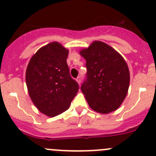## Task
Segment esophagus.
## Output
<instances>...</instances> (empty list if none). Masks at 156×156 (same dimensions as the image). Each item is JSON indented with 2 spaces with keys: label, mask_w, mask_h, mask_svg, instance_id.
<instances>
[{
  "label": "esophagus",
  "mask_w": 156,
  "mask_h": 156,
  "mask_svg": "<svg viewBox=\"0 0 156 156\" xmlns=\"http://www.w3.org/2000/svg\"><path fill=\"white\" fill-rule=\"evenodd\" d=\"M76 82L78 83L79 84H80V83H81V77L80 76H78L76 78Z\"/></svg>",
  "instance_id": "esophagus-1"
}]
</instances>
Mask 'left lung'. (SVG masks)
<instances>
[{
    "instance_id": "8db88e82",
    "label": "left lung",
    "mask_w": 156,
    "mask_h": 156,
    "mask_svg": "<svg viewBox=\"0 0 156 156\" xmlns=\"http://www.w3.org/2000/svg\"><path fill=\"white\" fill-rule=\"evenodd\" d=\"M87 61V80L81 86L89 106L102 114L115 111L124 101L130 75L121 54L102 41H93L80 51Z\"/></svg>"
}]
</instances>
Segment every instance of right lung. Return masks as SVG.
<instances>
[{
  "mask_svg": "<svg viewBox=\"0 0 156 156\" xmlns=\"http://www.w3.org/2000/svg\"><path fill=\"white\" fill-rule=\"evenodd\" d=\"M69 50L58 42L40 48L31 57L26 70V83L33 103L49 117L69 109L79 90L66 63Z\"/></svg>",
  "mask_w": 156,
  "mask_h": 156,
  "instance_id": "add662e5",
  "label": "right lung"
}]
</instances>
